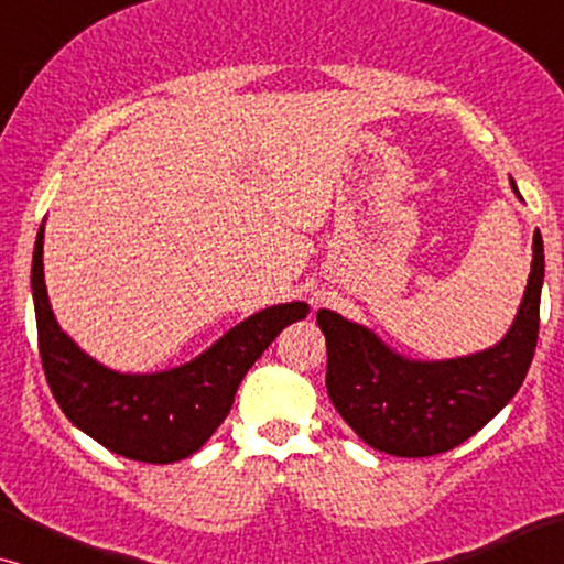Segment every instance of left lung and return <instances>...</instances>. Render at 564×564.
Returning <instances> with one entry per match:
<instances>
[{
  "instance_id": "1",
  "label": "left lung",
  "mask_w": 564,
  "mask_h": 564,
  "mask_svg": "<svg viewBox=\"0 0 564 564\" xmlns=\"http://www.w3.org/2000/svg\"><path fill=\"white\" fill-rule=\"evenodd\" d=\"M542 282L544 243L536 230L529 284L511 330L492 349L449 361L403 359L372 330L318 311L330 403L372 449L395 457L454 449L519 392L536 349Z\"/></svg>"
}]
</instances>
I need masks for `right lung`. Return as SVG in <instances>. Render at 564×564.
I'll return each instance as SVG.
<instances>
[{"label":"right lung","mask_w":564,"mask_h":564,"mask_svg":"<svg viewBox=\"0 0 564 564\" xmlns=\"http://www.w3.org/2000/svg\"><path fill=\"white\" fill-rule=\"evenodd\" d=\"M37 349L48 388L66 419L120 457L169 465L195 454L234 405L236 390L269 344L307 315L305 303L267 307L184 367L120 375L87 357L51 313L43 280V228L33 251Z\"/></svg>","instance_id":"add662e5"}]
</instances>
